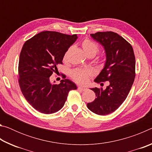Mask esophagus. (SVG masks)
<instances>
[{"label": "esophagus", "mask_w": 152, "mask_h": 152, "mask_svg": "<svg viewBox=\"0 0 152 152\" xmlns=\"http://www.w3.org/2000/svg\"><path fill=\"white\" fill-rule=\"evenodd\" d=\"M78 88L80 89V90H81V91H86V90H87V88H86V87H84V86H79L78 87Z\"/></svg>", "instance_id": "34e87169"}]
</instances>
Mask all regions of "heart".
<instances>
[{"instance_id": "1", "label": "heart", "mask_w": 152, "mask_h": 152, "mask_svg": "<svg viewBox=\"0 0 152 152\" xmlns=\"http://www.w3.org/2000/svg\"><path fill=\"white\" fill-rule=\"evenodd\" d=\"M82 48L88 57H89V56H94V57L99 51V48L96 43L88 39H84L82 42ZM68 51L69 50L67 51L64 56V60H66L67 56L68 54ZM91 74L92 72L90 70H88V69L77 68L72 72L71 76L72 78L76 82L80 84H84L88 81L89 77Z\"/></svg>"}]
</instances>
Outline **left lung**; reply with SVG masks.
Instances as JSON below:
<instances>
[{
  "mask_svg": "<svg viewBox=\"0 0 152 152\" xmlns=\"http://www.w3.org/2000/svg\"><path fill=\"white\" fill-rule=\"evenodd\" d=\"M91 36L103 46L106 54L104 68L94 82L109 81V85L104 90L91 88L96 98L87 107L95 114L106 115L121 105L132 88L135 76V55L130 43L116 33L97 32Z\"/></svg>",
  "mask_w": 152,
  "mask_h": 152,
  "instance_id": "1",
  "label": "left lung"
}]
</instances>
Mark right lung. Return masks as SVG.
Segmentation results:
<instances>
[{
  "label": "right lung",
  "mask_w": 152,
  "mask_h": 152,
  "mask_svg": "<svg viewBox=\"0 0 152 152\" xmlns=\"http://www.w3.org/2000/svg\"><path fill=\"white\" fill-rule=\"evenodd\" d=\"M77 38L76 34L47 31L33 36L23 46L19 61V86L25 99L39 112H58L65 104L68 92L77 88L68 79L56 84L50 78Z\"/></svg>",
  "instance_id": "right-lung-1"
}]
</instances>
